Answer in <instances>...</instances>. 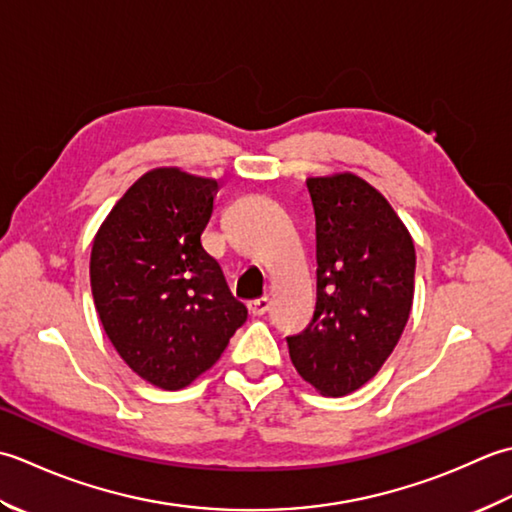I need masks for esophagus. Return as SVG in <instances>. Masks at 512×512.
<instances>
[{
	"label": "esophagus",
	"mask_w": 512,
	"mask_h": 512,
	"mask_svg": "<svg viewBox=\"0 0 512 512\" xmlns=\"http://www.w3.org/2000/svg\"><path fill=\"white\" fill-rule=\"evenodd\" d=\"M269 305H271V300H269L267 296H263V298H256V300H249V302H247V307H249V311H252L254 316H263V314H267V311H269Z\"/></svg>",
	"instance_id": "obj_1"
}]
</instances>
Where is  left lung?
Listing matches in <instances>:
<instances>
[{
    "instance_id": "1",
    "label": "left lung",
    "mask_w": 512,
    "mask_h": 512,
    "mask_svg": "<svg viewBox=\"0 0 512 512\" xmlns=\"http://www.w3.org/2000/svg\"><path fill=\"white\" fill-rule=\"evenodd\" d=\"M316 214V311L287 338L300 378L329 398L382 369L411 314L415 247L373 185L351 172L307 179Z\"/></svg>"
}]
</instances>
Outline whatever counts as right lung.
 Returning <instances> with one entry per match:
<instances>
[{
    "instance_id": "1",
    "label": "right lung",
    "mask_w": 512,
    "mask_h": 512,
    "mask_svg": "<svg viewBox=\"0 0 512 512\" xmlns=\"http://www.w3.org/2000/svg\"><path fill=\"white\" fill-rule=\"evenodd\" d=\"M218 183L179 168L145 172L112 207L90 254V287L112 347L145 382L183 389L247 320L205 252Z\"/></svg>"
}]
</instances>
